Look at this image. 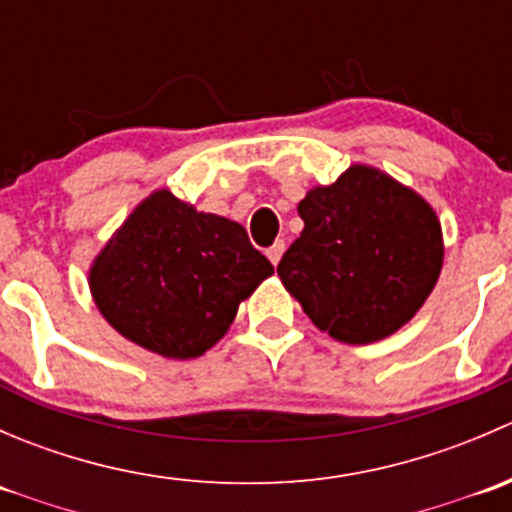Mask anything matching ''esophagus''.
Listing matches in <instances>:
<instances>
[{
  "mask_svg": "<svg viewBox=\"0 0 512 512\" xmlns=\"http://www.w3.org/2000/svg\"><path fill=\"white\" fill-rule=\"evenodd\" d=\"M282 255H285V240H277L275 245L267 247V257H270L272 265H277L282 260Z\"/></svg>",
  "mask_w": 512,
  "mask_h": 512,
  "instance_id": "1",
  "label": "esophagus"
}]
</instances>
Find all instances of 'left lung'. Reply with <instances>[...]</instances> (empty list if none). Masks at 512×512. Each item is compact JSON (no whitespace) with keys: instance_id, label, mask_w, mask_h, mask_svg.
<instances>
[{"instance_id":"left-lung-1","label":"left lung","mask_w":512,"mask_h":512,"mask_svg":"<svg viewBox=\"0 0 512 512\" xmlns=\"http://www.w3.org/2000/svg\"><path fill=\"white\" fill-rule=\"evenodd\" d=\"M304 230L277 265L314 324L347 344L404 327L436 287L441 223L431 205L369 165H352L297 205Z\"/></svg>"}]
</instances>
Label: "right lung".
<instances>
[{
  "label": "right lung",
  "instance_id": "add662e5",
  "mask_svg": "<svg viewBox=\"0 0 512 512\" xmlns=\"http://www.w3.org/2000/svg\"><path fill=\"white\" fill-rule=\"evenodd\" d=\"M272 272L245 227L158 190L106 242L89 285L118 334L168 359H195Z\"/></svg>",
  "mask_w": 512,
  "mask_h": 512
}]
</instances>
